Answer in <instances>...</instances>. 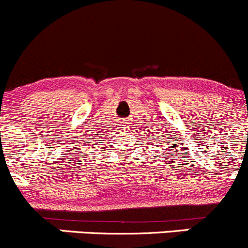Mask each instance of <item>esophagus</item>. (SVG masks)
Listing matches in <instances>:
<instances>
[{"instance_id": "obj_1", "label": "esophagus", "mask_w": 248, "mask_h": 248, "mask_svg": "<svg viewBox=\"0 0 248 248\" xmlns=\"http://www.w3.org/2000/svg\"><path fill=\"white\" fill-rule=\"evenodd\" d=\"M125 124H126V123H125Z\"/></svg>"}]
</instances>
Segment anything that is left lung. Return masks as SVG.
Instances as JSON below:
<instances>
[{
  "mask_svg": "<svg viewBox=\"0 0 248 248\" xmlns=\"http://www.w3.org/2000/svg\"><path fill=\"white\" fill-rule=\"evenodd\" d=\"M164 137V136H163ZM161 140H163V139H161ZM169 144H170V142H169Z\"/></svg>",
  "mask_w": 248,
  "mask_h": 248,
  "instance_id": "1",
  "label": "left lung"
}]
</instances>
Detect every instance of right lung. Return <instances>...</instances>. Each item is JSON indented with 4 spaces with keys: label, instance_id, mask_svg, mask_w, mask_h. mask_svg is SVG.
<instances>
[{
    "label": "right lung",
    "instance_id": "obj_1",
    "mask_svg": "<svg viewBox=\"0 0 248 248\" xmlns=\"http://www.w3.org/2000/svg\"><path fill=\"white\" fill-rule=\"evenodd\" d=\"M88 143H89V142H88Z\"/></svg>",
    "mask_w": 248,
    "mask_h": 248
}]
</instances>
